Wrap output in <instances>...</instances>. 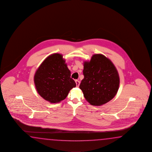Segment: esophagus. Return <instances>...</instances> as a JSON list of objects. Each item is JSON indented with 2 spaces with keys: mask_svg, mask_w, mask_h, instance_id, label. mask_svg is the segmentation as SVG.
Returning <instances> with one entry per match:
<instances>
[{
  "mask_svg": "<svg viewBox=\"0 0 152 152\" xmlns=\"http://www.w3.org/2000/svg\"><path fill=\"white\" fill-rule=\"evenodd\" d=\"M75 82H76V87H78L79 86H80V82L78 81V80H76Z\"/></svg>",
  "mask_w": 152,
  "mask_h": 152,
  "instance_id": "esophagus-1",
  "label": "esophagus"
}]
</instances>
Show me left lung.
<instances>
[{"mask_svg":"<svg viewBox=\"0 0 152 152\" xmlns=\"http://www.w3.org/2000/svg\"><path fill=\"white\" fill-rule=\"evenodd\" d=\"M80 88L86 100L93 106L104 105L111 100L119 86V76L114 64L101 54L93 55L89 61H84Z\"/></svg>","mask_w":152,"mask_h":152,"instance_id":"1","label":"left lung"}]
</instances>
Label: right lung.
Segmentation results:
<instances>
[{
	"mask_svg": "<svg viewBox=\"0 0 152 152\" xmlns=\"http://www.w3.org/2000/svg\"><path fill=\"white\" fill-rule=\"evenodd\" d=\"M63 55L54 53L49 56L41 63L34 75V83L37 93L51 103L64 100L76 84L70 77Z\"/></svg>",
	"mask_w": 152,
	"mask_h": 152,
	"instance_id": "add662e5",
	"label": "right lung"
}]
</instances>
